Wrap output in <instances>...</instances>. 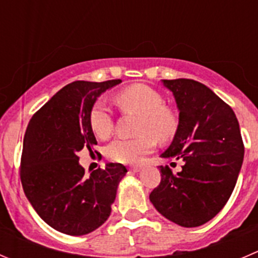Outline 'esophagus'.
<instances>
[{
    "instance_id": "obj_1",
    "label": "esophagus",
    "mask_w": 258,
    "mask_h": 258,
    "mask_svg": "<svg viewBox=\"0 0 258 258\" xmlns=\"http://www.w3.org/2000/svg\"><path fill=\"white\" fill-rule=\"evenodd\" d=\"M141 170H142V168L139 167V166H133V167H131L132 172H139Z\"/></svg>"
}]
</instances>
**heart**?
<instances>
[{"label": "heart", "instance_id": "heart-1", "mask_svg": "<svg viewBox=\"0 0 258 258\" xmlns=\"http://www.w3.org/2000/svg\"><path fill=\"white\" fill-rule=\"evenodd\" d=\"M115 102L124 112L139 115L136 138H119L107 146L106 156L111 161L124 164H137L156 146V139L167 142L177 132L178 116L164 105V97L153 87L142 83L122 88L114 96ZM90 125L95 136L106 139L114 131V119L106 102L97 100L90 112Z\"/></svg>", "mask_w": 258, "mask_h": 258}]
</instances>
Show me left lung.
Returning a JSON list of instances; mask_svg holds the SVG:
<instances>
[{"label":"left lung","instance_id":"1","mask_svg":"<svg viewBox=\"0 0 258 258\" xmlns=\"http://www.w3.org/2000/svg\"><path fill=\"white\" fill-rule=\"evenodd\" d=\"M172 91L178 127L162 158L182 159V171L159 166L161 182L149 195L171 222L192 228L205 224L227 204L243 163L244 147L232 107L203 83L163 80Z\"/></svg>","mask_w":258,"mask_h":258}]
</instances>
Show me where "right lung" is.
<instances>
[{"instance_id": "right-lung-1", "label": "right lung", "mask_w": 258, "mask_h": 258, "mask_svg": "<svg viewBox=\"0 0 258 258\" xmlns=\"http://www.w3.org/2000/svg\"><path fill=\"white\" fill-rule=\"evenodd\" d=\"M121 80L75 81L31 117L24 137L20 177L39 217L58 232L83 235L106 222L117 185L127 172L121 163L85 177L77 153L97 142L90 112L97 97Z\"/></svg>"}]
</instances>
